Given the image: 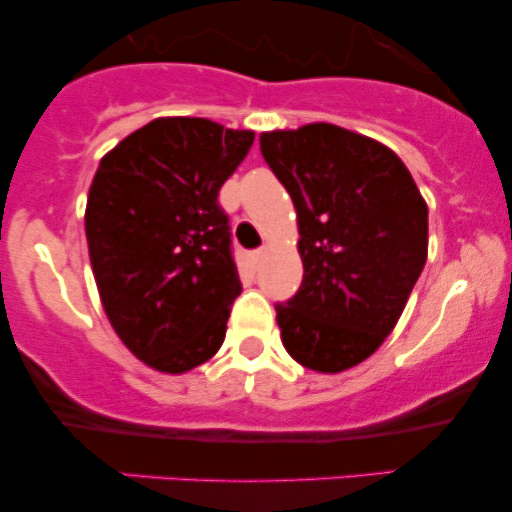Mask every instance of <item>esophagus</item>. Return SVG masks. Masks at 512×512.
I'll use <instances>...</instances> for the list:
<instances>
[{
	"label": "esophagus",
	"instance_id": "34e87169",
	"mask_svg": "<svg viewBox=\"0 0 512 512\" xmlns=\"http://www.w3.org/2000/svg\"><path fill=\"white\" fill-rule=\"evenodd\" d=\"M262 255H264V248H257V250H252V252H250V262H252V267H257V264H260Z\"/></svg>",
	"mask_w": 512,
	"mask_h": 512
}]
</instances>
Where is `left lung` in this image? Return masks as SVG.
I'll list each match as a JSON object with an SVG mask.
<instances>
[{
  "label": "left lung",
  "mask_w": 512,
  "mask_h": 512,
  "mask_svg": "<svg viewBox=\"0 0 512 512\" xmlns=\"http://www.w3.org/2000/svg\"><path fill=\"white\" fill-rule=\"evenodd\" d=\"M298 216L301 289L276 303L281 342L317 373L366 361L395 330L428 252V207L395 151L315 122L260 137Z\"/></svg>",
  "instance_id": "left-lung-1"
}]
</instances>
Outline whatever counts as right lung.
<instances>
[{
	"label": "right lung",
	"instance_id": "right-lung-1",
	"mask_svg": "<svg viewBox=\"0 0 512 512\" xmlns=\"http://www.w3.org/2000/svg\"><path fill=\"white\" fill-rule=\"evenodd\" d=\"M255 134L204 117H158L103 156L86 202L98 293L117 337L161 373L221 349L243 291L221 185Z\"/></svg>",
	"mask_w": 512,
	"mask_h": 512
}]
</instances>
